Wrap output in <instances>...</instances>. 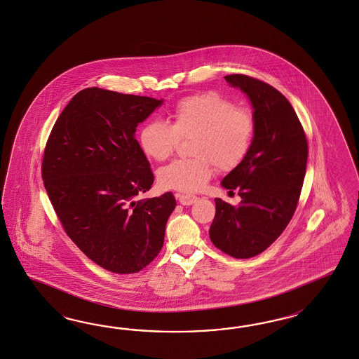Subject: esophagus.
Returning <instances> with one entry per match:
<instances>
[{"instance_id":"obj_1","label":"esophagus","mask_w":359,"mask_h":359,"mask_svg":"<svg viewBox=\"0 0 359 359\" xmlns=\"http://www.w3.org/2000/svg\"><path fill=\"white\" fill-rule=\"evenodd\" d=\"M178 199H180V203L182 205H194L195 202L198 201V198L193 196V195H180Z\"/></svg>"}]
</instances>
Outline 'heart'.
<instances>
[{"mask_svg":"<svg viewBox=\"0 0 359 359\" xmlns=\"http://www.w3.org/2000/svg\"><path fill=\"white\" fill-rule=\"evenodd\" d=\"M172 124L147 122L139 133V145L145 156L164 161L175 152L181 137L194 135L191 151L196 157L175 160L158 172V184L166 190L198 193L214 173L232 169L249 152L255 137V119L245 109L219 93L186 97L170 114Z\"/></svg>","mask_w":359,"mask_h":359,"instance_id":"b5f03b06","label":"heart"}]
</instances>
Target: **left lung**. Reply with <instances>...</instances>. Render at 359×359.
<instances>
[{"mask_svg":"<svg viewBox=\"0 0 359 359\" xmlns=\"http://www.w3.org/2000/svg\"><path fill=\"white\" fill-rule=\"evenodd\" d=\"M224 79L248 97L256 130L249 152L222 181L229 193L238 189L241 202L232 205L216 198L210 238L229 256L250 258L277 240L295 212L307 139L291 103L276 88L245 74Z\"/></svg>","mask_w":359,"mask_h":359,"instance_id":"1","label":"left lung"}]
</instances>
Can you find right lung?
<instances>
[{
	"instance_id": "right-lung-1",
	"label": "right lung",
	"mask_w": 359,
	"mask_h": 359,
	"mask_svg": "<svg viewBox=\"0 0 359 359\" xmlns=\"http://www.w3.org/2000/svg\"><path fill=\"white\" fill-rule=\"evenodd\" d=\"M164 100L86 88L65 106L41 163L48 198L85 256L118 274L151 264L175 208L172 193L147 201L154 177L136 127Z\"/></svg>"
}]
</instances>
